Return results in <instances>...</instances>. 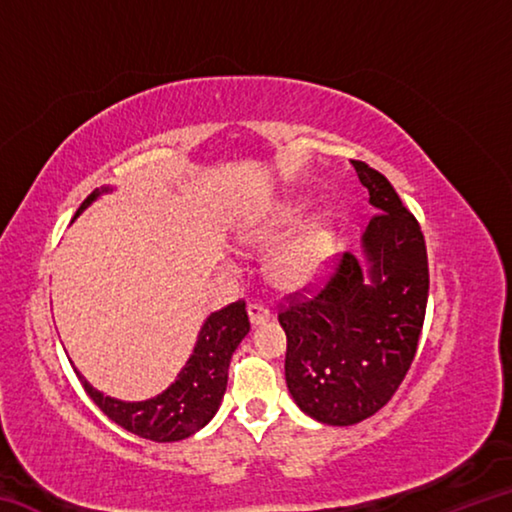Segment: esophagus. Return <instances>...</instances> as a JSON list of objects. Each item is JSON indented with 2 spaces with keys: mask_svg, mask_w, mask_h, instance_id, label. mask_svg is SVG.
I'll return each instance as SVG.
<instances>
[{
  "mask_svg": "<svg viewBox=\"0 0 512 512\" xmlns=\"http://www.w3.org/2000/svg\"><path fill=\"white\" fill-rule=\"evenodd\" d=\"M248 320L253 327H259L271 320V311L264 309L262 305H248Z\"/></svg>",
  "mask_w": 512,
  "mask_h": 512,
  "instance_id": "obj_1",
  "label": "esophagus"
}]
</instances>
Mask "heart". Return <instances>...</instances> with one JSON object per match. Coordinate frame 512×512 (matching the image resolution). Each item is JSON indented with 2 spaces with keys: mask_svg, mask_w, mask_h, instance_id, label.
Listing matches in <instances>:
<instances>
[{
  "mask_svg": "<svg viewBox=\"0 0 512 512\" xmlns=\"http://www.w3.org/2000/svg\"><path fill=\"white\" fill-rule=\"evenodd\" d=\"M305 216V205H287L280 214H277L271 228L266 230L264 239L271 241V244L282 241L284 237H289L293 230L300 228ZM332 250L334 223L325 219V216H318V219H311L305 228H302L298 235L271 259V264H268V275H271L275 287H280L284 291L309 289L323 277L329 264V257H332Z\"/></svg>",
  "mask_w": 512,
  "mask_h": 512,
  "instance_id": "b5f03b06",
  "label": "heart"
}]
</instances>
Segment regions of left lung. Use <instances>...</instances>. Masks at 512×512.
Wrapping results in <instances>:
<instances>
[{
	"label": "left lung",
	"mask_w": 512,
	"mask_h": 512,
	"mask_svg": "<svg viewBox=\"0 0 512 512\" xmlns=\"http://www.w3.org/2000/svg\"><path fill=\"white\" fill-rule=\"evenodd\" d=\"M352 164L377 210L361 237L363 259L345 253L323 287L293 296L277 316L293 402L332 427L366 420L391 400L411 368L429 298L418 221L379 171Z\"/></svg>",
	"instance_id": "left-lung-1"
}]
</instances>
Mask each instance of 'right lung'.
Segmentation results:
<instances>
[{
	"label": "right lung",
	"instance_id": "obj_1",
	"mask_svg": "<svg viewBox=\"0 0 512 512\" xmlns=\"http://www.w3.org/2000/svg\"><path fill=\"white\" fill-rule=\"evenodd\" d=\"M108 192H112V187L94 189L76 216ZM248 332L250 323L246 305L241 300L214 311L205 318L194 350L185 366L180 368L176 381L164 388L160 395L144 402H121L117 397L103 395L79 370L74 368V372L90 400L121 429L153 440V443H176V440L189 438L198 429H203L219 411L225 386H228L232 352L237 350Z\"/></svg>",
	"mask_w": 512,
	"mask_h": 512
}]
</instances>
